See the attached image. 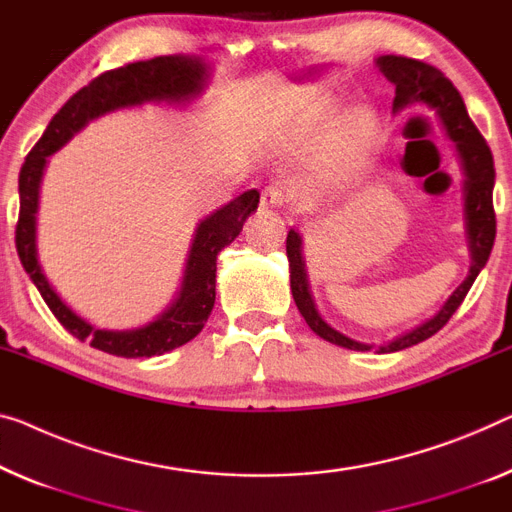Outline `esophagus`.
Returning a JSON list of instances; mask_svg holds the SVG:
<instances>
[{
	"instance_id": "esophagus-1",
	"label": "esophagus",
	"mask_w": 512,
	"mask_h": 512,
	"mask_svg": "<svg viewBox=\"0 0 512 512\" xmlns=\"http://www.w3.org/2000/svg\"><path fill=\"white\" fill-rule=\"evenodd\" d=\"M287 202V193L278 186H269L262 190V207H282Z\"/></svg>"
}]
</instances>
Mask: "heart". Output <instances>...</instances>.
Wrapping results in <instances>:
<instances>
[{"label":"heart","instance_id":"obj_1","mask_svg":"<svg viewBox=\"0 0 512 512\" xmlns=\"http://www.w3.org/2000/svg\"><path fill=\"white\" fill-rule=\"evenodd\" d=\"M329 119H331V103H305L294 112V126L308 133L322 128ZM363 131H365L363 121H354V124L347 128V140L356 142L358 137L363 135Z\"/></svg>","mask_w":512,"mask_h":512}]
</instances>
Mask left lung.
<instances>
[{"label":"left lung","mask_w":512,"mask_h":512,"mask_svg":"<svg viewBox=\"0 0 512 512\" xmlns=\"http://www.w3.org/2000/svg\"><path fill=\"white\" fill-rule=\"evenodd\" d=\"M377 68L386 75L388 82L395 85V101L393 112L398 114L409 105H425V108L434 110L441 126L448 135V140L455 144L457 158H460L464 183H462V197H464V225H467V243L471 266L467 278L455 292L448 296L437 315L427 319L421 326L411 329L407 333L398 335L386 345H379V354H391L407 349L411 345H418L427 338H432L444 324L453 317V312L460 308L464 296L474 285L478 273L490 259L494 236H497V218H494V204H492V190H494V160L492 151L487 147L485 137L480 135L474 121L469 119L467 108L460 91L453 87V82L446 78L439 68H434L425 61L398 57V55H384L377 57ZM287 259H289V282H292V296L296 308L305 319V324L315 331L319 338L326 342H333L338 347L354 349V352H370L375 345H365L347 338L345 333L335 331L331 324H326L322 315L317 312L315 299H312L308 271H305L303 259V239L296 230H289L287 234Z\"/></svg>","instance_id":"left-lung-1"}]
</instances>
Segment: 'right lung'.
I'll use <instances>...</instances> for the list:
<instances>
[{
	"label": "right lung",
	"mask_w": 512,
	"mask_h": 512,
	"mask_svg": "<svg viewBox=\"0 0 512 512\" xmlns=\"http://www.w3.org/2000/svg\"><path fill=\"white\" fill-rule=\"evenodd\" d=\"M209 75L211 66L207 61L190 55L135 61V64L98 75L61 105V110L52 117L41 140L34 144L20 167V216L15 225V248H18L22 269L29 273L59 324L78 340H87L91 347L101 349L105 354L124 358L160 356L186 345L204 329L213 303H216V257L239 236L250 213L257 211L259 193L255 188L246 190L232 202H227L225 207L200 220L193 246L188 250L179 292L156 319L137 326V329L112 331L98 329L85 317H80L71 305H66L55 287L50 285V280L45 278L41 262H38L36 211L45 165H48V158L57 154L89 121L114 110L135 108L144 103L186 105L202 94Z\"/></svg>",
	"instance_id": "right-lung-1"
}]
</instances>
